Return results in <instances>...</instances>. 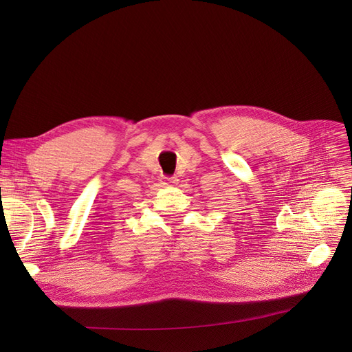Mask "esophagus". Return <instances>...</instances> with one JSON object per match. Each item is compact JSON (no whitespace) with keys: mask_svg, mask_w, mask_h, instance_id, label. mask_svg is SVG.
I'll list each match as a JSON object with an SVG mask.
<instances>
[{"mask_svg":"<svg viewBox=\"0 0 352 352\" xmlns=\"http://www.w3.org/2000/svg\"><path fill=\"white\" fill-rule=\"evenodd\" d=\"M168 182H170V184H176V182H177V177H176V176H173V177H168Z\"/></svg>","mask_w":352,"mask_h":352,"instance_id":"34e87169","label":"esophagus"}]
</instances>
